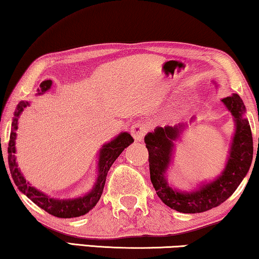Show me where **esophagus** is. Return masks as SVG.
Here are the masks:
<instances>
[{
  "mask_svg": "<svg viewBox=\"0 0 259 259\" xmlns=\"http://www.w3.org/2000/svg\"><path fill=\"white\" fill-rule=\"evenodd\" d=\"M145 133H146V127H145L144 123L141 122H136L133 123L132 127H131V134L134 138L136 141H141L144 139Z\"/></svg>",
  "mask_w": 259,
  "mask_h": 259,
  "instance_id": "1",
  "label": "esophagus"
}]
</instances>
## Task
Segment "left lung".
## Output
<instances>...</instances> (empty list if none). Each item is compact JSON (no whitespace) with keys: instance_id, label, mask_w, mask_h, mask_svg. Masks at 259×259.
I'll list each match as a JSON object with an SVG mask.
<instances>
[{"instance_id":"obj_1","label":"left lung","mask_w":259,"mask_h":259,"mask_svg":"<svg viewBox=\"0 0 259 259\" xmlns=\"http://www.w3.org/2000/svg\"><path fill=\"white\" fill-rule=\"evenodd\" d=\"M214 84L217 86L215 82ZM222 102L231 113L235 122V133L230 145L228 160L221 175L210 182L206 180L197 184L193 190H179L167 180V171L173 162L176 143L183 136L187 123L158 126L145 136L151 182L162 203L173 210L183 213H200L217 207L235 192L249 172L252 162L253 141L249 120L245 116V105L238 94L223 98ZM194 119V116L191 118L190 123Z\"/></svg>"}]
</instances>
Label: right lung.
<instances>
[{
    "label": "right lung",
    "instance_id": "1",
    "mask_svg": "<svg viewBox=\"0 0 259 259\" xmlns=\"http://www.w3.org/2000/svg\"><path fill=\"white\" fill-rule=\"evenodd\" d=\"M52 81L47 80L41 82L40 88H37V95L45 94L46 92L51 90ZM30 106V102L20 101L16 106L15 112H14V118L12 122V131H10L9 145H8V164L12 178L17 186L20 192L29 198L34 204H36L42 210L48 212L49 214L55 215L59 218H74L80 217L90 212L100 199L104 186L106 183V177L113 165V162L116 160V158L122 153V151L126 147H128L133 143V138L131 137L128 132H121L115 138H113L111 141L102 145V147L99 151L98 155V171L97 179L90 192H87L83 196L77 198H69V199H59V198H52L48 194L42 192V191L35 189L31 186L29 182L24 178L23 173L19 168V165L16 162V131L19 128V118L22 114L23 109ZM7 171V169H6Z\"/></svg>",
    "mask_w": 259,
    "mask_h": 259
}]
</instances>
